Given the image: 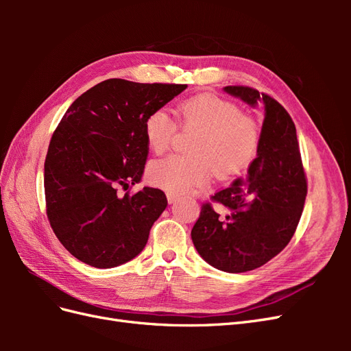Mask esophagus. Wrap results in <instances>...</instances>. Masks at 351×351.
I'll list each match as a JSON object with an SVG mask.
<instances>
[{"mask_svg": "<svg viewBox=\"0 0 351 351\" xmlns=\"http://www.w3.org/2000/svg\"><path fill=\"white\" fill-rule=\"evenodd\" d=\"M167 199H168V204H174V202L178 199V195H176L173 192H168L167 193Z\"/></svg>", "mask_w": 351, "mask_h": 351, "instance_id": "esophagus-1", "label": "esophagus"}]
</instances>
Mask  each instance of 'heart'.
<instances>
[{"mask_svg":"<svg viewBox=\"0 0 351 351\" xmlns=\"http://www.w3.org/2000/svg\"><path fill=\"white\" fill-rule=\"evenodd\" d=\"M180 123L197 130L190 145L192 155H171L156 159L147 168L149 182L173 193H187L208 183L212 171L219 178L241 173L256 155L258 124L240 112L236 104L215 95H196L177 107ZM145 137L154 152L169 146L176 124L164 110L146 117Z\"/></svg>","mask_w":351,"mask_h":351,"instance_id":"obj_1","label":"heart"}]
</instances>
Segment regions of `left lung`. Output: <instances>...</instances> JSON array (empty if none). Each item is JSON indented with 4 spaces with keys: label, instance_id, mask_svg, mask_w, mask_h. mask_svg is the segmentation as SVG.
Here are the masks:
<instances>
[{
    "label": "left lung",
    "instance_id": "8db88e82",
    "mask_svg": "<svg viewBox=\"0 0 351 351\" xmlns=\"http://www.w3.org/2000/svg\"><path fill=\"white\" fill-rule=\"evenodd\" d=\"M224 90L253 108L263 102L258 152L246 178L212 196L228 209L226 218L205 204L192 240L210 267L239 274L262 267L289 244L302 217L307 183L295 125L282 105L247 86Z\"/></svg>",
    "mask_w": 351,
    "mask_h": 351
}]
</instances>
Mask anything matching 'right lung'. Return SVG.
Wrapping results in <instances>:
<instances>
[{"label": "right lung", "instance_id": "obj_1", "mask_svg": "<svg viewBox=\"0 0 351 351\" xmlns=\"http://www.w3.org/2000/svg\"><path fill=\"white\" fill-rule=\"evenodd\" d=\"M187 84L108 79L74 101L51 137L45 159L47 215L74 258L107 269L146 246L168 202L162 190H124L142 180L149 145L143 124Z\"/></svg>", "mask_w": 351, "mask_h": 351}]
</instances>
